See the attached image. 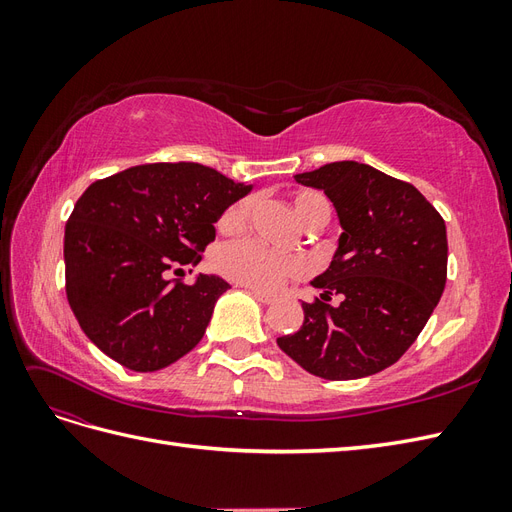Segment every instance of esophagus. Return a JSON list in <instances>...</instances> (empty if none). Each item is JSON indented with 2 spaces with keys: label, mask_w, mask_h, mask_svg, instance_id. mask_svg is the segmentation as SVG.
Segmentation results:
<instances>
[{
  "label": "esophagus",
  "mask_w": 512,
  "mask_h": 512,
  "mask_svg": "<svg viewBox=\"0 0 512 512\" xmlns=\"http://www.w3.org/2000/svg\"><path fill=\"white\" fill-rule=\"evenodd\" d=\"M252 294H254V299H258L260 303H265V305H269V303H273V301H275L273 294H267V292L256 290V288H252Z\"/></svg>",
  "instance_id": "34e87169"
}]
</instances>
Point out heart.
<instances>
[{
	"label": "heart",
	"instance_id": "1",
	"mask_svg": "<svg viewBox=\"0 0 512 512\" xmlns=\"http://www.w3.org/2000/svg\"><path fill=\"white\" fill-rule=\"evenodd\" d=\"M252 200L239 198L235 203L228 205L226 211L220 215L218 228L224 232L239 230L247 215H250ZM292 211L297 215L299 222L307 228L314 226L320 220H329V203L327 198L318 192H297L292 196ZM215 267L228 277V280L252 286L258 290H280L286 280L294 277H303L307 273V260L303 256H282L265 250L260 243L252 239L232 241L222 245L218 254H215Z\"/></svg>",
	"mask_w": 512,
	"mask_h": 512
}]
</instances>
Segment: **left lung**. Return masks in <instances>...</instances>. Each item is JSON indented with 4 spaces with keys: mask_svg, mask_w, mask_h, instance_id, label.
<instances>
[{
    "mask_svg": "<svg viewBox=\"0 0 512 512\" xmlns=\"http://www.w3.org/2000/svg\"><path fill=\"white\" fill-rule=\"evenodd\" d=\"M331 198L344 232L312 282L297 333L277 337L292 361L324 380H356L393 365L423 331L446 284V226L412 183L352 160L294 175ZM343 299L329 306L330 294Z\"/></svg>",
    "mask_w": 512,
    "mask_h": 512,
    "instance_id": "left-lung-1",
    "label": "left lung"
}]
</instances>
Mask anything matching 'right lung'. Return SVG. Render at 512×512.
<instances>
[{"label":"right lung","mask_w":512,"mask_h":512,"mask_svg":"<svg viewBox=\"0 0 512 512\" xmlns=\"http://www.w3.org/2000/svg\"><path fill=\"white\" fill-rule=\"evenodd\" d=\"M252 185L203 164H141L91 183L64 237L66 294L85 335L132 371H158L205 335L218 275L170 280L200 262L213 224Z\"/></svg>","instance_id":"obj_1"}]
</instances>
